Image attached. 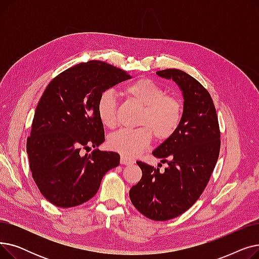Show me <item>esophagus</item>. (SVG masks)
Wrapping results in <instances>:
<instances>
[{
	"mask_svg": "<svg viewBox=\"0 0 259 259\" xmlns=\"http://www.w3.org/2000/svg\"><path fill=\"white\" fill-rule=\"evenodd\" d=\"M120 164H122V165H131V164H133V160L130 159V158H127L125 156H121L120 157Z\"/></svg>",
	"mask_w": 259,
	"mask_h": 259,
	"instance_id": "1",
	"label": "esophagus"
}]
</instances>
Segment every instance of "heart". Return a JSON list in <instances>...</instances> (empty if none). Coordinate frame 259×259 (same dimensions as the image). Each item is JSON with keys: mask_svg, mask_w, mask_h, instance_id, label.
I'll use <instances>...</instances> for the list:
<instances>
[{"mask_svg": "<svg viewBox=\"0 0 259 259\" xmlns=\"http://www.w3.org/2000/svg\"><path fill=\"white\" fill-rule=\"evenodd\" d=\"M127 98L143 107L138 125L134 130H120L111 134L108 146L125 157H134L144 152L152 140V133L159 141L171 138L181 126L184 115L182 101L165 94V90L148 78H140L128 85ZM97 112L103 126L112 129L116 126V101L110 90L101 93L97 103Z\"/></svg>", "mask_w": 259, "mask_h": 259, "instance_id": "b5f03b06", "label": "heart"}]
</instances>
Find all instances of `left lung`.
<instances>
[{
	"label": "left lung",
	"instance_id": "obj_1",
	"mask_svg": "<svg viewBox=\"0 0 259 259\" xmlns=\"http://www.w3.org/2000/svg\"><path fill=\"white\" fill-rule=\"evenodd\" d=\"M156 74L174 80L182 90L183 120L178 131L152 152L168 164L165 172L137 161L143 175L129 196L143 215L162 222L186 212L203 192L219 159L221 131L211 95L198 80L179 69Z\"/></svg>",
	"mask_w": 259,
	"mask_h": 259
}]
</instances>
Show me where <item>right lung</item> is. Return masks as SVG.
Segmentation results:
<instances>
[{
  "instance_id": "obj_1",
  "label": "right lung",
  "mask_w": 259,
  "mask_h": 259,
  "mask_svg": "<svg viewBox=\"0 0 259 259\" xmlns=\"http://www.w3.org/2000/svg\"><path fill=\"white\" fill-rule=\"evenodd\" d=\"M131 78L124 70L89 61L54 77L40 98L27 139L32 178L52 205L71 208L92 198L103 176L119 165V154L99 149L81 155V149L105 141L97 103L103 91Z\"/></svg>"
}]
</instances>
